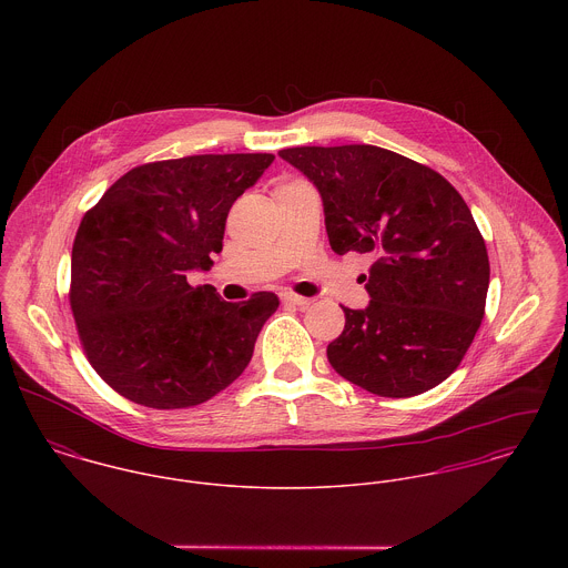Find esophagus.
Returning <instances> with one entry per match:
<instances>
[{
	"mask_svg": "<svg viewBox=\"0 0 568 568\" xmlns=\"http://www.w3.org/2000/svg\"><path fill=\"white\" fill-rule=\"evenodd\" d=\"M282 302H284V304H291V306H300V308L311 306V300H308V297H302V295H295V293H284V295H282Z\"/></svg>",
	"mask_w": 568,
	"mask_h": 568,
	"instance_id": "esophagus-1",
	"label": "esophagus"
}]
</instances>
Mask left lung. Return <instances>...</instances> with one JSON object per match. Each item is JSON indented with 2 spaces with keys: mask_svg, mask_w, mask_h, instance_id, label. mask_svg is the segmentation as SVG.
<instances>
[{
  "mask_svg": "<svg viewBox=\"0 0 568 568\" xmlns=\"http://www.w3.org/2000/svg\"><path fill=\"white\" fill-rule=\"evenodd\" d=\"M280 158L322 192L334 253H369L365 311L343 308L327 345L338 376L383 398L444 383L486 315V241L462 194L433 168L369 144L295 146Z\"/></svg>",
  "mask_w": 568,
  "mask_h": 568,
  "instance_id": "1",
  "label": "left lung"
}]
</instances>
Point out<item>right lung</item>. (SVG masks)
<instances>
[{"instance_id":"1","label":"right lung","mask_w":568,"mask_h":568,"mask_svg":"<svg viewBox=\"0 0 568 568\" xmlns=\"http://www.w3.org/2000/svg\"><path fill=\"white\" fill-rule=\"evenodd\" d=\"M273 160L232 153L142 163L84 212L70 306L87 361L126 400L203 405L248 365L277 295L260 291L232 304L185 275L212 266L234 201Z\"/></svg>"}]
</instances>
